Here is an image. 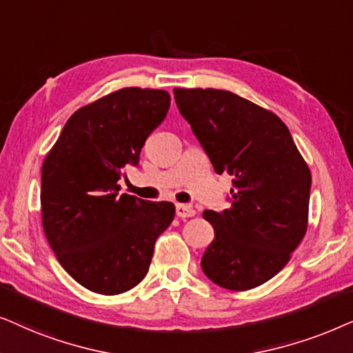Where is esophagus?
<instances>
[{"label":"esophagus","instance_id":"obj_1","mask_svg":"<svg viewBox=\"0 0 353 353\" xmlns=\"http://www.w3.org/2000/svg\"><path fill=\"white\" fill-rule=\"evenodd\" d=\"M176 214L179 216V218H192V216H195V210L192 208L189 205H176Z\"/></svg>","mask_w":353,"mask_h":353}]
</instances>
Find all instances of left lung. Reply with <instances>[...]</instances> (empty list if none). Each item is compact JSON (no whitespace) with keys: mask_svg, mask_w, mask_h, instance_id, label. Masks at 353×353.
I'll return each mask as SVG.
<instances>
[{"mask_svg":"<svg viewBox=\"0 0 353 353\" xmlns=\"http://www.w3.org/2000/svg\"><path fill=\"white\" fill-rule=\"evenodd\" d=\"M174 98L214 171L234 177L231 206L203 211L214 239L201 270L224 289L261 285L288 265L307 231V163L278 116L236 93L174 88Z\"/></svg>","mask_w":353,"mask_h":353,"instance_id":"8db88e82","label":"left lung"}]
</instances>
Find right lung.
<instances>
[{"label":"right lung","instance_id":"add662e5","mask_svg":"<svg viewBox=\"0 0 353 353\" xmlns=\"http://www.w3.org/2000/svg\"><path fill=\"white\" fill-rule=\"evenodd\" d=\"M164 90L122 88L69 117L41 168L45 236L83 288L116 295L147 276L154 242L172 223L169 201L119 195L125 166H139L148 135L168 114Z\"/></svg>","mask_w":353,"mask_h":353}]
</instances>
